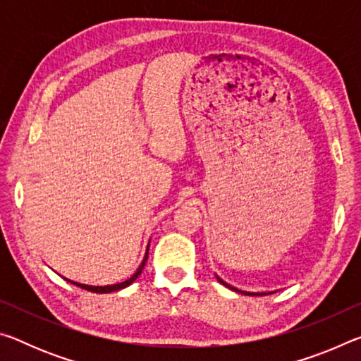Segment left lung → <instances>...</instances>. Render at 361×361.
<instances>
[{"label": "left lung", "instance_id": "8db88e82", "mask_svg": "<svg viewBox=\"0 0 361 361\" xmlns=\"http://www.w3.org/2000/svg\"><path fill=\"white\" fill-rule=\"evenodd\" d=\"M218 280H219V279H218ZM219 282H221L223 285L228 286V288H231V290H234V291H239V293H243V295H248V296H264V293H247V291H240V290L234 288V286H231V285H228V283H224L223 280H219Z\"/></svg>", "mask_w": 361, "mask_h": 361}]
</instances>
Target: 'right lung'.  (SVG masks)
Returning a JSON list of instances; mask_svg holds the SVG:
<instances>
[{
    "label": "right lung",
    "mask_w": 361,
    "mask_h": 361,
    "mask_svg": "<svg viewBox=\"0 0 361 361\" xmlns=\"http://www.w3.org/2000/svg\"><path fill=\"white\" fill-rule=\"evenodd\" d=\"M146 259H148V252H146V255H145V259H143L142 264H140V267L137 269V272L133 274V276H132L130 279H127L126 282H122V283H116V285H106V286H90V285H82V283L71 282V280H68V282H70V283H73V285L79 286V288H82V290H87V291H92V293H111V291H118V290L126 288V286H129L130 283L135 282V280L138 279L140 274H142V271H143V267H145V264H146Z\"/></svg>",
    "instance_id": "obj_1"
}]
</instances>
